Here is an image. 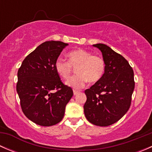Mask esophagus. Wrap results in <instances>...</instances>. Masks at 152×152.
Here are the masks:
<instances>
[{
    "label": "esophagus",
    "instance_id": "esophagus-1",
    "mask_svg": "<svg viewBox=\"0 0 152 152\" xmlns=\"http://www.w3.org/2000/svg\"><path fill=\"white\" fill-rule=\"evenodd\" d=\"M79 91H77V90H73V94H74V96H76L77 94H79Z\"/></svg>",
    "mask_w": 152,
    "mask_h": 152
}]
</instances>
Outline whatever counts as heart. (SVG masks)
Returning <instances> with one entry per match:
<instances>
[{
	"label": "heart",
	"mask_w": 152,
	"mask_h": 152,
	"mask_svg": "<svg viewBox=\"0 0 152 152\" xmlns=\"http://www.w3.org/2000/svg\"><path fill=\"white\" fill-rule=\"evenodd\" d=\"M68 61L58 58L55 62V69L63 79L70 77L73 68L76 67L77 74L72 76L66 82L67 85L74 89L85 87L88 80L96 82L103 76L105 70V62L102 57L92 55L90 51L77 49L67 53Z\"/></svg>",
	"instance_id": "obj_1"
}]
</instances>
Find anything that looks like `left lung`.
<instances>
[{
    "instance_id": "8db88e82",
    "label": "left lung",
    "mask_w": 152,
    "mask_h": 152,
    "mask_svg": "<svg viewBox=\"0 0 152 152\" xmlns=\"http://www.w3.org/2000/svg\"><path fill=\"white\" fill-rule=\"evenodd\" d=\"M102 51L105 62L103 76L85 93L84 112L89 122L107 126L120 120L131 105L134 88V71L128 61L102 43L93 45Z\"/></svg>"
}]
</instances>
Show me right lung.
I'll return each instance as SVG.
<instances>
[{
  "label": "right lung",
  "instance_id": "right-lung-1",
  "mask_svg": "<svg viewBox=\"0 0 152 152\" xmlns=\"http://www.w3.org/2000/svg\"><path fill=\"white\" fill-rule=\"evenodd\" d=\"M67 45L60 41L43 42L24 59L18 70L16 87L21 109L37 125L50 126L59 123L73 95L55 69V62Z\"/></svg>",
  "mask_w": 152,
  "mask_h": 152
}]
</instances>
